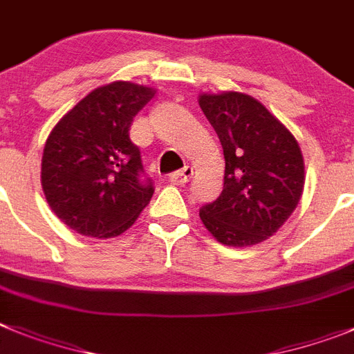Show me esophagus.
<instances>
[{"label":"esophagus","mask_w":354,"mask_h":354,"mask_svg":"<svg viewBox=\"0 0 354 354\" xmlns=\"http://www.w3.org/2000/svg\"><path fill=\"white\" fill-rule=\"evenodd\" d=\"M192 176H194V169L187 165V167H183L181 171H178V173L171 174V176H169V183H171V185H185V183H189Z\"/></svg>","instance_id":"34e87169"}]
</instances>
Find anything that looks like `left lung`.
Returning <instances> with one entry per match:
<instances>
[{"label":"left lung","mask_w":354,"mask_h":354,"mask_svg":"<svg viewBox=\"0 0 354 354\" xmlns=\"http://www.w3.org/2000/svg\"><path fill=\"white\" fill-rule=\"evenodd\" d=\"M224 153V187L199 210L215 241L250 248L274 235L305 189V160L283 122L250 94L201 92L198 97Z\"/></svg>","instance_id":"1"}]
</instances>
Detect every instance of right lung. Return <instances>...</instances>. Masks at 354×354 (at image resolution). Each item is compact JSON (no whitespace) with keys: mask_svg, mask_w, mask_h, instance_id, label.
Returning <instances> with one entry per match:
<instances>
[{"mask_svg":"<svg viewBox=\"0 0 354 354\" xmlns=\"http://www.w3.org/2000/svg\"><path fill=\"white\" fill-rule=\"evenodd\" d=\"M156 88L112 82L94 88L53 126L42 153L41 183L49 208L76 233L112 239L137 221L155 189L142 185L133 118Z\"/></svg>","mask_w":354,"mask_h":354,"instance_id":"1","label":"right lung"}]
</instances>
